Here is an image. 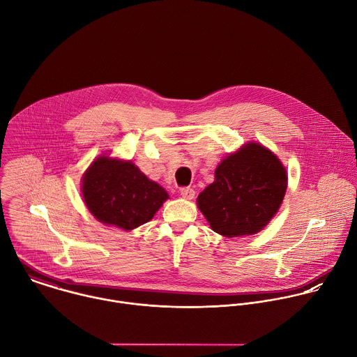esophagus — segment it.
<instances>
[{"label":"esophagus","mask_w":357,"mask_h":357,"mask_svg":"<svg viewBox=\"0 0 357 357\" xmlns=\"http://www.w3.org/2000/svg\"><path fill=\"white\" fill-rule=\"evenodd\" d=\"M181 196L186 200H192L195 197V190L192 188H182L181 189Z\"/></svg>","instance_id":"obj_1"}]
</instances>
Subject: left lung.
<instances>
[{
	"instance_id": "1",
	"label": "left lung",
	"mask_w": 357,
	"mask_h": 357,
	"mask_svg": "<svg viewBox=\"0 0 357 357\" xmlns=\"http://www.w3.org/2000/svg\"><path fill=\"white\" fill-rule=\"evenodd\" d=\"M287 186L288 175L280 158L250 142L220 162L214 182L199 195L197 207L222 236L255 235L280 210Z\"/></svg>"
}]
</instances>
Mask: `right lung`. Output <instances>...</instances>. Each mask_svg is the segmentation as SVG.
<instances>
[{
    "instance_id": "right-lung-1",
    "label": "right lung",
    "mask_w": 357,
    "mask_h": 357,
    "mask_svg": "<svg viewBox=\"0 0 357 357\" xmlns=\"http://www.w3.org/2000/svg\"><path fill=\"white\" fill-rule=\"evenodd\" d=\"M86 207L96 220L125 231L149 222L169 197L132 161L97 157L82 178Z\"/></svg>"
}]
</instances>
